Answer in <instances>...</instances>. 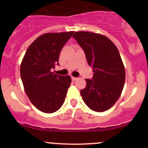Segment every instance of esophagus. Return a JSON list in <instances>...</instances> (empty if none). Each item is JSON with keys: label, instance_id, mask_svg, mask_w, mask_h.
I'll return each instance as SVG.
<instances>
[{"label": "esophagus", "instance_id": "esophagus-1", "mask_svg": "<svg viewBox=\"0 0 148 148\" xmlns=\"http://www.w3.org/2000/svg\"><path fill=\"white\" fill-rule=\"evenodd\" d=\"M78 78H76V77H74V76H72V81H76V79H77Z\"/></svg>", "mask_w": 148, "mask_h": 148}]
</instances>
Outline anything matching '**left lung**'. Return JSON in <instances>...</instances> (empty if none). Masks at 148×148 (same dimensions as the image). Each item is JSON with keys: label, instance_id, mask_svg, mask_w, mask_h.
<instances>
[{"label": "left lung", "instance_id": "left-lung-1", "mask_svg": "<svg viewBox=\"0 0 148 148\" xmlns=\"http://www.w3.org/2000/svg\"><path fill=\"white\" fill-rule=\"evenodd\" d=\"M84 49L88 63L93 69L92 79H86L80 91L91 110L103 112L111 108L121 95L125 81V69L116 46L104 35L88 31L73 35Z\"/></svg>", "mask_w": 148, "mask_h": 148}]
</instances>
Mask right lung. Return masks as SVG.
I'll return each mask as SVG.
<instances>
[{"label":"right lung","mask_w":148,"mask_h":148,"mask_svg":"<svg viewBox=\"0 0 148 148\" xmlns=\"http://www.w3.org/2000/svg\"><path fill=\"white\" fill-rule=\"evenodd\" d=\"M74 31L40 35L26 50L20 67L27 96L40 111L52 113L63 104L72 81L70 76L58 75L51 69L58 64L62 47Z\"/></svg>","instance_id":"1"}]
</instances>
